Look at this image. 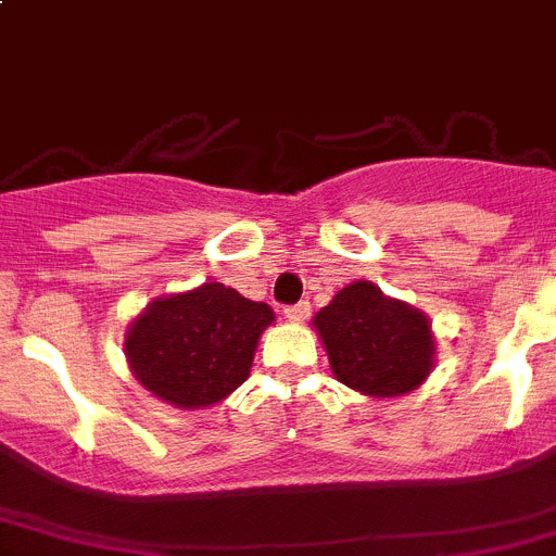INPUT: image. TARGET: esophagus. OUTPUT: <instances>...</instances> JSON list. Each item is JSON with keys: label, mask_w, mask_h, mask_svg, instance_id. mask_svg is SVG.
I'll list each match as a JSON object with an SVG mask.
<instances>
[{"label": "esophagus", "mask_w": 556, "mask_h": 556, "mask_svg": "<svg viewBox=\"0 0 556 556\" xmlns=\"http://www.w3.org/2000/svg\"><path fill=\"white\" fill-rule=\"evenodd\" d=\"M308 311H311L308 300H300V303L287 305V308H283V316H287L289 321H303L305 316H308Z\"/></svg>", "instance_id": "esophagus-1"}]
</instances>
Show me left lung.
Returning a JSON list of instances; mask_svg holds the SVG:
<instances>
[{
	"instance_id": "1",
	"label": "left lung",
	"mask_w": 556,
	"mask_h": 556,
	"mask_svg": "<svg viewBox=\"0 0 556 556\" xmlns=\"http://www.w3.org/2000/svg\"><path fill=\"white\" fill-rule=\"evenodd\" d=\"M332 374L377 399L415 390L433 368L431 325L420 311L357 281L314 316Z\"/></svg>"
}]
</instances>
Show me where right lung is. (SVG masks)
<instances>
[{"instance_id": "right-lung-1", "label": "right lung", "mask_w": 556, "mask_h": 556, "mask_svg": "<svg viewBox=\"0 0 556 556\" xmlns=\"http://www.w3.org/2000/svg\"><path fill=\"white\" fill-rule=\"evenodd\" d=\"M273 308L224 283L155 300L128 332L136 379L174 406L218 404L251 374L258 336Z\"/></svg>"}]
</instances>
